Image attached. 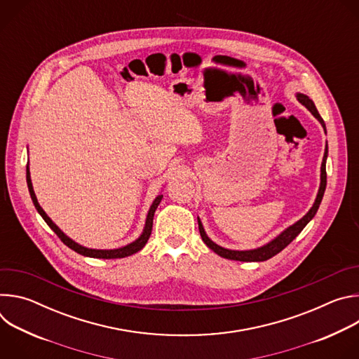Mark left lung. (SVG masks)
Returning a JSON list of instances; mask_svg holds the SVG:
<instances>
[{
	"instance_id": "1",
	"label": "left lung",
	"mask_w": 359,
	"mask_h": 359,
	"mask_svg": "<svg viewBox=\"0 0 359 359\" xmlns=\"http://www.w3.org/2000/svg\"><path fill=\"white\" fill-rule=\"evenodd\" d=\"M297 99L301 102V104L309 109L317 119L318 122L323 125L325 133H327V129H325V123L323 121V118L320 116L314 102L306 96L304 93H297ZM327 156H328V146H325V153H324V159H323V165H321V183H320V189H318V194H317V198L313 204V208L310 209V212L306 213L302 219H299L297 223H294L292 226L287 227L281 234H278L276 238H273L270 243L264 244L263 247H259V248H254V250H244V251H238V250H229V248H224V247H220L219 244H216L215 241H212L206 231H204L203 229V224L200 222V219L197 217V222H198V231H200V236H201V240L204 241V244H206L209 248H212L216 254H219L220 257L223 259H229V260H236V262H266L271 257H274L276 254H278L281 250H284L301 231L302 229L309 224L313 217L316 216L320 204H321V200H323V196H324V191H325V186H327V170H325V163H327Z\"/></svg>"
}]
</instances>
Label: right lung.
<instances>
[{"label": "right lung", "mask_w": 359, "mask_h": 359, "mask_svg": "<svg viewBox=\"0 0 359 359\" xmlns=\"http://www.w3.org/2000/svg\"><path fill=\"white\" fill-rule=\"evenodd\" d=\"M27 184H28V190H29V194H31V198H32V203L35 209L38 210V213L42 216V219L45 220V223L54 230V233L61 238V241L68 245L71 250L76 251L78 254H82L85 255V257H93V259H123V257H128V255H132L137 251H140L144 244L147 243L149 237H150V233H151V226H153V216H155V212L159 206V203L162 201V194H159L155 200H153L151 206L149 209V213H147V217H146V223H144V229L142 231V234L139 236V238H136L135 241H132L130 244L125 245V247H121V248H114V250H96V248H88V247H83L78 243H75L72 238H69L53 220H50L46 213L42 210V208L39 206V203L36 200V196L34 193V187H32V182H31V175H29V168L27 166Z\"/></svg>", "instance_id": "right-lung-1"}]
</instances>
